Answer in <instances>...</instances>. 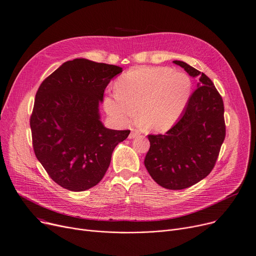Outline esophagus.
Listing matches in <instances>:
<instances>
[{
  "instance_id": "esophagus-1",
  "label": "esophagus",
  "mask_w": 256,
  "mask_h": 256,
  "mask_svg": "<svg viewBox=\"0 0 256 256\" xmlns=\"http://www.w3.org/2000/svg\"><path fill=\"white\" fill-rule=\"evenodd\" d=\"M138 134H140V132H138V130H132V132L130 134L128 138H136Z\"/></svg>"
}]
</instances>
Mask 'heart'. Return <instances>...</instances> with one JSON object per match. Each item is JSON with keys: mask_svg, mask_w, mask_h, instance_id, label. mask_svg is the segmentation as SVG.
I'll return each mask as SVG.
<instances>
[{"mask_svg": "<svg viewBox=\"0 0 256 256\" xmlns=\"http://www.w3.org/2000/svg\"><path fill=\"white\" fill-rule=\"evenodd\" d=\"M116 94L104 100L106 114L124 126L136 118L150 132L171 128L186 110L192 82L181 71L162 67H140L122 74L116 82Z\"/></svg>", "mask_w": 256, "mask_h": 256, "instance_id": "obj_1", "label": "heart"}]
</instances>
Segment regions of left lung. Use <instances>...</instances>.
<instances>
[{
    "label": "left lung",
    "instance_id": "1",
    "mask_svg": "<svg viewBox=\"0 0 256 256\" xmlns=\"http://www.w3.org/2000/svg\"><path fill=\"white\" fill-rule=\"evenodd\" d=\"M192 77H199L197 90L177 124L164 134H148L150 150L144 166L154 181L168 190L189 188L213 170L226 130L223 100L211 79L175 60Z\"/></svg>",
    "mask_w": 256,
    "mask_h": 256
}]
</instances>
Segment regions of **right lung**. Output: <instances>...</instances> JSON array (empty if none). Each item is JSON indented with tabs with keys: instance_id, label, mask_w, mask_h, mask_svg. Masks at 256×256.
<instances>
[{
	"instance_id": "right-lung-1",
	"label": "right lung",
	"mask_w": 256,
	"mask_h": 256,
	"mask_svg": "<svg viewBox=\"0 0 256 256\" xmlns=\"http://www.w3.org/2000/svg\"><path fill=\"white\" fill-rule=\"evenodd\" d=\"M120 72V66L76 58L39 86L30 118L33 148L62 188L81 192L98 185L114 148L128 136V130L104 128L98 110L108 84Z\"/></svg>"
}]
</instances>
